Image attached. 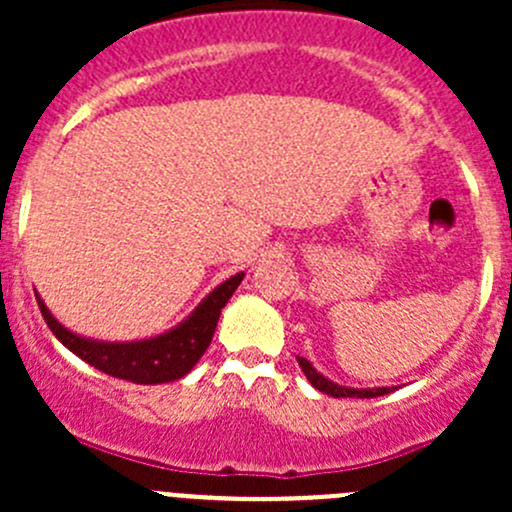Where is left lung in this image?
Wrapping results in <instances>:
<instances>
[{
	"label": "left lung",
	"mask_w": 512,
	"mask_h": 512,
	"mask_svg": "<svg viewBox=\"0 0 512 512\" xmlns=\"http://www.w3.org/2000/svg\"><path fill=\"white\" fill-rule=\"evenodd\" d=\"M297 361H299V366H302L304 376L309 379V384H312L314 389L322 391V394L334 396V399H344V396H356V399H374V396H384L391 391V389H386V386L384 389H347V386H339V384H334V381L324 379V376L319 374V371L314 369V366L309 364L304 356H297Z\"/></svg>",
	"instance_id": "obj_1"
}]
</instances>
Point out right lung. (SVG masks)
<instances>
[{
	"label": "right lung",
	"mask_w": 512,
	"mask_h": 512,
	"mask_svg": "<svg viewBox=\"0 0 512 512\" xmlns=\"http://www.w3.org/2000/svg\"><path fill=\"white\" fill-rule=\"evenodd\" d=\"M240 282L242 272L240 275H232L220 287H215L198 304V309L183 324L170 329L168 334H160L156 339H143V342L123 344L94 342V339L79 337V334L61 327L39 297H36V302H39L41 317H44L46 327L54 332V337L66 349L81 356L86 364L96 366L98 371L116 376V379L133 381V384H165V381L183 379L198 364L200 356L205 354V349L213 342L220 312H223L227 299L232 297V292H235Z\"/></svg>",
	"instance_id": "right-lung-1"
}]
</instances>
